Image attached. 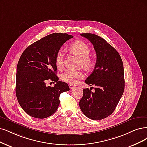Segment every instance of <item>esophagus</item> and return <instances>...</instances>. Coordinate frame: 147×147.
<instances>
[{"label":"esophagus","mask_w":147,"mask_h":147,"mask_svg":"<svg viewBox=\"0 0 147 147\" xmlns=\"http://www.w3.org/2000/svg\"><path fill=\"white\" fill-rule=\"evenodd\" d=\"M74 85H73V84H69V88L71 90V89H73V88H74Z\"/></svg>","instance_id":"34e87169"}]
</instances>
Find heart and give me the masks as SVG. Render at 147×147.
<instances>
[{
  "mask_svg": "<svg viewBox=\"0 0 147 147\" xmlns=\"http://www.w3.org/2000/svg\"><path fill=\"white\" fill-rule=\"evenodd\" d=\"M69 49L80 58V64L85 67H90L93 62V59L90 56L91 49L89 45L85 42L78 40L74 42L69 46ZM55 63L57 67L59 69L62 68L64 64V53L62 48L59 49L57 52ZM85 76L82 71H76L68 69L61 75V79L64 82L70 84H76L79 81L83 79Z\"/></svg>",
  "mask_w": 147,
  "mask_h": 147,
  "instance_id": "heart-1",
  "label": "heart"
}]
</instances>
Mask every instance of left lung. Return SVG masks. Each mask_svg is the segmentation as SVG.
<instances>
[{"instance_id":"1","label":"left lung","mask_w":147,"mask_h":147,"mask_svg":"<svg viewBox=\"0 0 147 147\" xmlns=\"http://www.w3.org/2000/svg\"><path fill=\"white\" fill-rule=\"evenodd\" d=\"M96 53L94 69L85 83L94 85L95 91L84 88L79 106L84 115L92 120H101L111 115L123 93L124 70L122 60L115 48L104 39L91 33H82Z\"/></svg>"}]
</instances>
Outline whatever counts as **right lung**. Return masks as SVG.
Masks as SVG:
<instances>
[{
	"label": "right lung",
	"mask_w": 147,
	"mask_h": 147,
	"mask_svg": "<svg viewBox=\"0 0 147 147\" xmlns=\"http://www.w3.org/2000/svg\"><path fill=\"white\" fill-rule=\"evenodd\" d=\"M73 37L67 33L49 34L22 54L17 66L16 94L20 107L30 116H51L59 105L60 94L69 90L67 83L59 81L55 58L63 43ZM49 79L57 82L53 88L46 85Z\"/></svg>",
	"instance_id": "right-lung-1"
}]
</instances>
